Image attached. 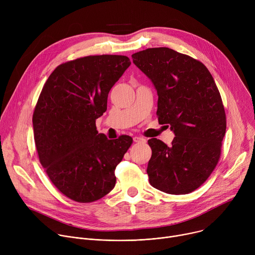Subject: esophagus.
I'll return each mask as SVG.
<instances>
[{
    "mask_svg": "<svg viewBox=\"0 0 255 255\" xmlns=\"http://www.w3.org/2000/svg\"><path fill=\"white\" fill-rule=\"evenodd\" d=\"M133 140H134V142H136V143H145V142H146V140H145V138L140 137V136H135V137L133 138Z\"/></svg>",
    "mask_w": 255,
    "mask_h": 255,
    "instance_id": "1",
    "label": "esophagus"
}]
</instances>
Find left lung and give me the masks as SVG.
I'll list each match as a JSON object with an SVG mask.
<instances>
[{
    "instance_id": "left-lung-1",
    "label": "left lung",
    "mask_w": 255,
    "mask_h": 255,
    "mask_svg": "<svg viewBox=\"0 0 255 255\" xmlns=\"http://www.w3.org/2000/svg\"><path fill=\"white\" fill-rule=\"evenodd\" d=\"M132 58L157 91L159 124H168L175 135L170 146L148 140L149 183L166 194L192 193L220 158L226 114L219 90L201 61L170 48H147Z\"/></svg>"
}]
</instances>
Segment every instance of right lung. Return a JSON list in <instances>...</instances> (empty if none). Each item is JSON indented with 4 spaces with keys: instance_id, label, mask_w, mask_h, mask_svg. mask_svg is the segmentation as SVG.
Returning <instances> with one entry per match:
<instances>
[{
    "instance_id": "right-lung-1",
    "label": "right lung",
    "mask_w": 255,
    "mask_h": 255,
    "mask_svg": "<svg viewBox=\"0 0 255 255\" xmlns=\"http://www.w3.org/2000/svg\"><path fill=\"white\" fill-rule=\"evenodd\" d=\"M131 64L124 55H90L58 65L46 81L33 113L39 161L57 190L79 203L110 193L115 169L133 139L109 140L96 120L108 95Z\"/></svg>"
}]
</instances>
